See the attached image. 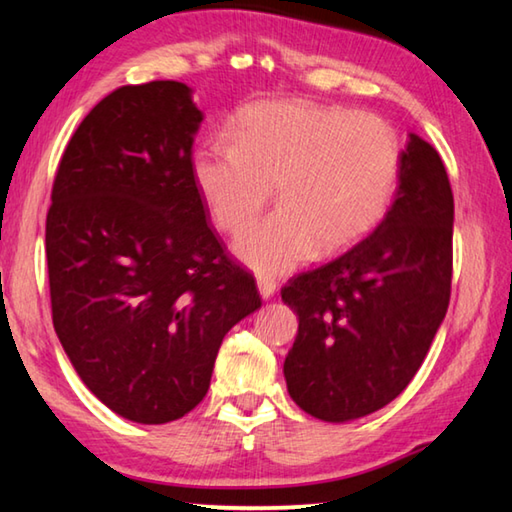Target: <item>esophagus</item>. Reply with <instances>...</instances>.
<instances>
[{"label": "esophagus", "instance_id": "esophagus-1", "mask_svg": "<svg viewBox=\"0 0 512 512\" xmlns=\"http://www.w3.org/2000/svg\"><path fill=\"white\" fill-rule=\"evenodd\" d=\"M257 289H259V296H262L264 300L273 298L275 280H271V277H257Z\"/></svg>", "mask_w": 512, "mask_h": 512}]
</instances>
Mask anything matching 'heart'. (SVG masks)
<instances>
[{"label": "heart", "instance_id": "obj_1", "mask_svg": "<svg viewBox=\"0 0 512 512\" xmlns=\"http://www.w3.org/2000/svg\"><path fill=\"white\" fill-rule=\"evenodd\" d=\"M232 142L194 153L192 176L214 225L237 235L277 187L280 210L237 239L259 273H287L318 248L334 255L384 219L402 171L395 128L372 112L314 101H264L241 112Z\"/></svg>", "mask_w": 512, "mask_h": 512}]
</instances>
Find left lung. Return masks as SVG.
Segmentation results:
<instances>
[{
  "label": "left lung",
  "mask_w": 512,
  "mask_h": 512,
  "mask_svg": "<svg viewBox=\"0 0 512 512\" xmlns=\"http://www.w3.org/2000/svg\"><path fill=\"white\" fill-rule=\"evenodd\" d=\"M452 235L445 164L411 133L395 201L375 232L282 289L300 320L284 379L302 411L357 420L409 386L447 314Z\"/></svg>",
  "instance_id": "left-lung-1"
}]
</instances>
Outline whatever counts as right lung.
<instances>
[{
    "instance_id": "1",
    "label": "right lung",
    "mask_w": 512,
    "mask_h": 512,
    "mask_svg": "<svg viewBox=\"0 0 512 512\" xmlns=\"http://www.w3.org/2000/svg\"><path fill=\"white\" fill-rule=\"evenodd\" d=\"M203 112L178 81L124 85L81 121L47 212L51 318L83 384L133 422L183 418L223 336L262 307L192 176Z\"/></svg>"
}]
</instances>
